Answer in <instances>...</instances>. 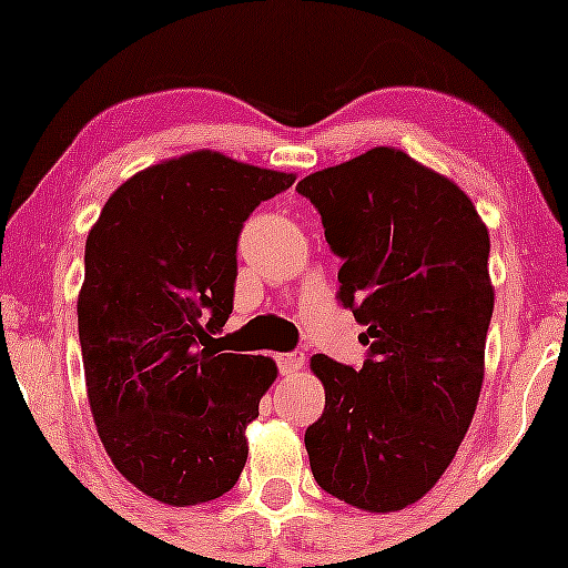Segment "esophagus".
Masks as SVG:
<instances>
[{"label":"esophagus","mask_w":568,"mask_h":568,"mask_svg":"<svg viewBox=\"0 0 568 568\" xmlns=\"http://www.w3.org/2000/svg\"><path fill=\"white\" fill-rule=\"evenodd\" d=\"M280 374L283 376H293L304 368V355H296V352H288V355L277 357Z\"/></svg>","instance_id":"esophagus-1"}]
</instances>
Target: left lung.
<instances>
[{
    "label": "left lung",
    "instance_id": "obj_1",
    "mask_svg": "<svg viewBox=\"0 0 568 568\" xmlns=\"http://www.w3.org/2000/svg\"><path fill=\"white\" fill-rule=\"evenodd\" d=\"M342 258L338 302L368 344L363 368L315 355L325 408L304 446L317 486L395 513L438 484L470 427L494 312L488 230L446 175L395 146L298 181Z\"/></svg>",
    "mask_w": 568,
    "mask_h": 568
}]
</instances>
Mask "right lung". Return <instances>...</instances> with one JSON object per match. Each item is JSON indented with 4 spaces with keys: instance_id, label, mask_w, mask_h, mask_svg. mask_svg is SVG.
<instances>
[{
    "instance_id": "right-lung-1",
    "label": "right lung",
    "mask_w": 568,
    "mask_h": 568,
    "mask_svg": "<svg viewBox=\"0 0 568 568\" xmlns=\"http://www.w3.org/2000/svg\"><path fill=\"white\" fill-rule=\"evenodd\" d=\"M296 175L200 149L130 175L84 243L77 323L88 400L122 478L162 505L224 497L277 366L213 347L232 315L237 237Z\"/></svg>"
}]
</instances>
